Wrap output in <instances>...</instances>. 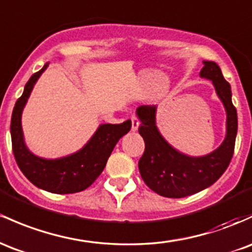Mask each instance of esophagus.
<instances>
[{"label":"esophagus","instance_id":"34e87169","mask_svg":"<svg viewBox=\"0 0 252 252\" xmlns=\"http://www.w3.org/2000/svg\"><path fill=\"white\" fill-rule=\"evenodd\" d=\"M139 126H140L139 118H137L136 116H132L131 117V130L136 131L137 129H139Z\"/></svg>","mask_w":252,"mask_h":252}]
</instances>
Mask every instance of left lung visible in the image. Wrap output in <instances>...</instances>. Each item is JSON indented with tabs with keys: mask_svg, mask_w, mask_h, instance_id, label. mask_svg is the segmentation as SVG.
Masks as SVG:
<instances>
[{
	"mask_svg": "<svg viewBox=\"0 0 252 252\" xmlns=\"http://www.w3.org/2000/svg\"><path fill=\"white\" fill-rule=\"evenodd\" d=\"M200 76L211 80L226 111L225 139L211 153L200 157L182 153L160 134L156 105H140L136 109L141 122L139 132L146 145L139 161L141 177L149 189L164 197H185L211 187L222 176L233 156L238 118L232 104L231 86L223 79L219 65L212 61H203Z\"/></svg>",
	"mask_w": 252,
	"mask_h": 252,
	"instance_id": "left-lung-1",
	"label": "left lung"
}]
</instances>
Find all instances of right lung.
I'll use <instances>...</instances> for the list:
<instances>
[{
    "mask_svg": "<svg viewBox=\"0 0 252 252\" xmlns=\"http://www.w3.org/2000/svg\"><path fill=\"white\" fill-rule=\"evenodd\" d=\"M48 65L46 63L30 77L23 95L14 106L10 122L13 153L21 172L39 189L54 193L79 192L87 189L103 172L116 143L130 130L131 121L121 124H100L84 147L69 156L46 159L33 154L25 142L21 116L35 82Z\"/></svg>",
    "mask_w": 252,
    "mask_h": 252,
    "instance_id": "1",
    "label": "right lung"
}]
</instances>
